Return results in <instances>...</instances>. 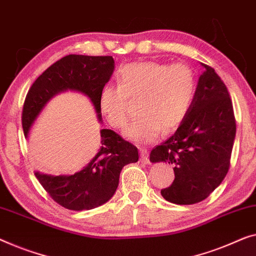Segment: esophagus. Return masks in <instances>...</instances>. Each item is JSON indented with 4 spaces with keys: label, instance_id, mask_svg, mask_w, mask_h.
Listing matches in <instances>:
<instances>
[{
    "label": "esophagus",
    "instance_id": "34e87169",
    "mask_svg": "<svg viewBox=\"0 0 256 256\" xmlns=\"http://www.w3.org/2000/svg\"><path fill=\"white\" fill-rule=\"evenodd\" d=\"M140 160L144 162V164H149V151H148L146 148H140Z\"/></svg>",
    "mask_w": 256,
    "mask_h": 256
}]
</instances>
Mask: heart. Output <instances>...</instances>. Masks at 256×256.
Listing matches in <instances>:
<instances>
[{"instance_id":"1","label":"heart","mask_w":256,"mask_h":256,"mask_svg":"<svg viewBox=\"0 0 256 256\" xmlns=\"http://www.w3.org/2000/svg\"><path fill=\"white\" fill-rule=\"evenodd\" d=\"M118 86L106 85L99 96V108L108 124L124 129L130 119V100H136L140 116L124 135L135 142H152L162 129H176L190 113L198 88L195 72L184 64L134 62L118 72Z\"/></svg>"}]
</instances>
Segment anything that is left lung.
I'll return each mask as SVG.
<instances>
[{"instance_id":"left-lung-1","label":"left lung","mask_w":256,"mask_h":256,"mask_svg":"<svg viewBox=\"0 0 256 256\" xmlns=\"http://www.w3.org/2000/svg\"><path fill=\"white\" fill-rule=\"evenodd\" d=\"M192 108L174 135L154 148L150 162L174 166V181L162 190L166 201L194 204L208 198L230 168L236 119L226 85L214 68L201 64Z\"/></svg>"}]
</instances>
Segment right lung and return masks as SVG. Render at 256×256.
Masks as SVG:
<instances>
[{"label": "right lung", "instance_id": "add662e5", "mask_svg": "<svg viewBox=\"0 0 256 256\" xmlns=\"http://www.w3.org/2000/svg\"><path fill=\"white\" fill-rule=\"evenodd\" d=\"M114 72L112 56L70 54L46 69L32 84L25 98L22 124L25 137L44 107L54 96L77 91L94 104L99 121V96ZM102 146L86 166L72 176H50L36 172V179L55 202L69 210H90L114 195L121 170L138 160V150L110 129H102Z\"/></svg>", "mask_w": 256, "mask_h": 256}]
</instances>
